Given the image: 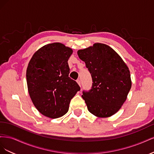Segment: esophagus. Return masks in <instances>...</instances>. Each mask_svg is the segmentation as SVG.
Here are the masks:
<instances>
[{"mask_svg":"<svg viewBox=\"0 0 154 154\" xmlns=\"http://www.w3.org/2000/svg\"><path fill=\"white\" fill-rule=\"evenodd\" d=\"M76 82H77V83H78V84L80 85V86H81V82H80V79H78V80H76Z\"/></svg>","mask_w":154,"mask_h":154,"instance_id":"1","label":"esophagus"}]
</instances>
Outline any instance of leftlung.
Masks as SVG:
<instances>
[{"mask_svg": "<svg viewBox=\"0 0 154 154\" xmlns=\"http://www.w3.org/2000/svg\"><path fill=\"white\" fill-rule=\"evenodd\" d=\"M92 79L89 91L82 96L88 111L98 118L115 114L127 100L132 81L129 69L123 59L110 46L95 43L78 51Z\"/></svg>", "mask_w": 154, "mask_h": 154, "instance_id": "left-lung-1", "label": "left lung"}]
</instances>
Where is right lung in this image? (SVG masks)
<instances>
[{
  "label": "right lung",
  "mask_w": 154,
  "mask_h": 154,
  "mask_svg": "<svg viewBox=\"0 0 154 154\" xmlns=\"http://www.w3.org/2000/svg\"><path fill=\"white\" fill-rule=\"evenodd\" d=\"M72 49L63 44L45 45L32 55L26 71L27 88L32 103L49 118L62 117L80 87L69 77L68 60Z\"/></svg>",
  "instance_id": "right-lung-1"
}]
</instances>
